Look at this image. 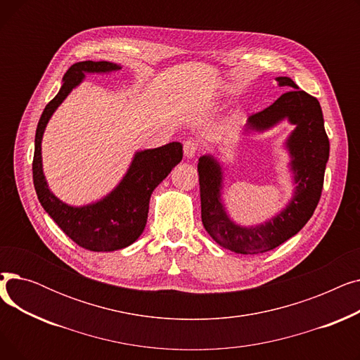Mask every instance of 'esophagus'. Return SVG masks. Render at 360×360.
Instances as JSON below:
<instances>
[{
    "label": "esophagus",
    "mask_w": 360,
    "mask_h": 360,
    "mask_svg": "<svg viewBox=\"0 0 360 360\" xmlns=\"http://www.w3.org/2000/svg\"><path fill=\"white\" fill-rule=\"evenodd\" d=\"M198 151V143L194 140H186L184 143V155L186 159H194Z\"/></svg>",
    "instance_id": "34e87169"
}]
</instances>
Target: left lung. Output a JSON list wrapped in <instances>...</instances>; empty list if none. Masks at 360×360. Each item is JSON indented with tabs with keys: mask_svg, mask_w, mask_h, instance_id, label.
Instances as JSON below:
<instances>
[{
	"mask_svg": "<svg viewBox=\"0 0 360 360\" xmlns=\"http://www.w3.org/2000/svg\"><path fill=\"white\" fill-rule=\"evenodd\" d=\"M278 86L292 90L269 108L248 118L247 131H266L283 120H289L295 129L286 141L290 166L296 184L295 194L285 210L269 221L243 228L231 220L220 198L223 172L213 156L198 160L201 220L214 242L236 254H262L296 235L312 217L324 185L326 165L330 156V141L324 118L316 98L300 90L289 77H277Z\"/></svg>",
	"mask_w": 360,
	"mask_h": 360,
	"instance_id": "left-lung-1",
	"label": "left lung"
}]
</instances>
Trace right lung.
I'll use <instances>...</instances> for the list:
<instances>
[{
  "instance_id": "right-lung-1",
  "label": "right lung",
  "mask_w": 360,
  "mask_h": 360,
  "mask_svg": "<svg viewBox=\"0 0 360 360\" xmlns=\"http://www.w3.org/2000/svg\"><path fill=\"white\" fill-rule=\"evenodd\" d=\"M120 65L108 61H82L72 64L64 74L58 94L46 105L36 128L33 155V184L39 202L61 231L82 248L105 252L122 250L143 233L148 202L155 188L182 160V144L169 143L158 148L137 151L120 185L105 198L83 207H72L56 198L48 188L41 143L46 124L55 109L79 86L86 72H112Z\"/></svg>"
}]
</instances>
